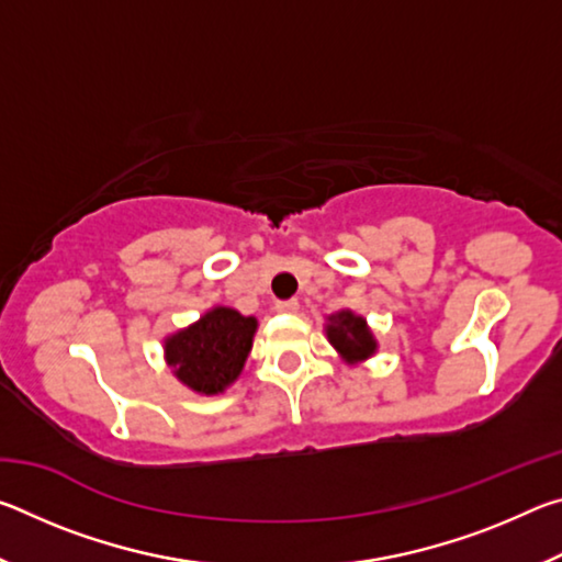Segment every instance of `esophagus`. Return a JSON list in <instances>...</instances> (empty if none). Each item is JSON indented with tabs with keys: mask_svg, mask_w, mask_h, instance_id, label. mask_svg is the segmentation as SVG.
Returning a JSON list of instances; mask_svg holds the SVG:
<instances>
[{
	"mask_svg": "<svg viewBox=\"0 0 562 562\" xmlns=\"http://www.w3.org/2000/svg\"><path fill=\"white\" fill-rule=\"evenodd\" d=\"M274 310L282 312V315H294V312L300 310V302L297 300H282L274 304Z\"/></svg>",
	"mask_w": 562,
	"mask_h": 562,
	"instance_id": "1",
	"label": "esophagus"
}]
</instances>
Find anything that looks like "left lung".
<instances>
[{
	"mask_svg": "<svg viewBox=\"0 0 562 562\" xmlns=\"http://www.w3.org/2000/svg\"><path fill=\"white\" fill-rule=\"evenodd\" d=\"M327 339L335 347L341 359H347L349 364L369 359L376 351V339L369 329L367 319L355 315L351 310H341L337 315L327 317Z\"/></svg>",
	"mask_w": 562,
	"mask_h": 562,
	"instance_id": "left-lung-1",
	"label": "left lung"
}]
</instances>
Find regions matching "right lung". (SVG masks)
Segmentation results:
<instances>
[{
	"mask_svg": "<svg viewBox=\"0 0 562 562\" xmlns=\"http://www.w3.org/2000/svg\"><path fill=\"white\" fill-rule=\"evenodd\" d=\"M258 319L231 307H213L166 339V361L178 382L198 394H221L240 376Z\"/></svg>",
	"mask_w": 562,
	"mask_h": 562,
	"instance_id": "obj_1",
	"label": "right lung"
}]
</instances>
